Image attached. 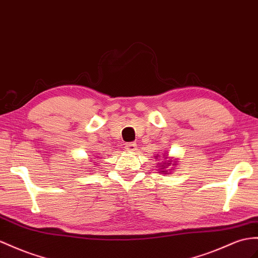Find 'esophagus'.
I'll return each instance as SVG.
<instances>
[{
  "mask_svg": "<svg viewBox=\"0 0 258 258\" xmlns=\"http://www.w3.org/2000/svg\"><path fill=\"white\" fill-rule=\"evenodd\" d=\"M125 149L132 153V151H135L137 149V145L135 143H128L125 145Z\"/></svg>",
  "mask_w": 258,
  "mask_h": 258,
  "instance_id": "obj_1",
  "label": "esophagus"
}]
</instances>
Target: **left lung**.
I'll list each match as a JSON object with an SVG mask.
<instances>
[{"label":"left lung","mask_w":258,"mask_h":258,"mask_svg":"<svg viewBox=\"0 0 258 258\" xmlns=\"http://www.w3.org/2000/svg\"><path fill=\"white\" fill-rule=\"evenodd\" d=\"M155 157L156 161H159L158 162V166L156 168H158V171H159V173H162V174H171V172H174V167L173 166H176L177 161L175 160H171L168 159L166 160L169 157H168V154L167 153H162V154H157ZM163 159V161H161V159Z\"/></svg>","instance_id":"1"}]
</instances>
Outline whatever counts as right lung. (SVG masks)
<instances>
[{
	"mask_svg": "<svg viewBox=\"0 0 258 258\" xmlns=\"http://www.w3.org/2000/svg\"><path fill=\"white\" fill-rule=\"evenodd\" d=\"M92 159H94V158H92ZM88 171H90V170H88ZM92 171H94V170H92Z\"/></svg>",
	"mask_w": 258,
	"mask_h": 258,
	"instance_id": "obj_1",
	"label": "right lung"
}]
</instances>
